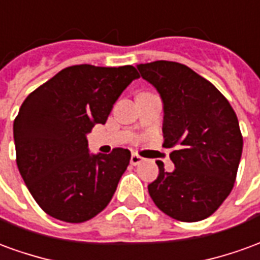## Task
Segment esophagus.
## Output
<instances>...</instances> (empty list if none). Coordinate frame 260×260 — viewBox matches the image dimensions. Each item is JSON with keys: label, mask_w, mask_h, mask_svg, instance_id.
Segmentation results:
<instances>
[{"label": "esophagus", "mask_w": 260, "mask_h": 260, "mask_svg": "<svg viewBox=\"0 0 260 260\" xmlns=\"http://www.w3.org/2000/svg\"><path fill=\"white\" fill-rule=\"evenodd\" d=\"M143 161V157H141L139 154H132L131 156V164L132 166H139Z\"/></svg>", "instance_id": "obj_1"}]
</instances>
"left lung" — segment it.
<instances>
[{
    "label": "left lung",
    "mask_w": 260,
    "mask_h": 260,
    "mask_svg": "<svg viewBox=\"0 0 260 260\" xmlns=\"http://www.w3.org/2000/svg\"><path fill=\"white\" fill-rule=\"evenodd\" d=\"M141 76L163 100L164 147L175 169L149 184L154 205L170 217L193 223L212 216L233 189L242 154L238 118L229 100L186 65L139 64Z\"/></svg>",
    "instance_id": "8db88e82"
}]
</instances>
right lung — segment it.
<instances>
[{
    "label": "right lung",
    "mask_w": 260,
    "mask_h": 260,
    "mask_svg": "<svg viewBox=\"0 0 260 260\" xmlns=\"http://www.w3.org/2000/svg\"><path fill=\"white\" fill-rule=\"evenodd\" d=\"M138 78L132 65H74L25 99L14 121L16 164L48 216L83 223L110 203L131 152L117 147L110 154H90L86 135L106 124L114 103Z\"/></svg>",
    "instance_id": "obj_1"
}]
</instances>
